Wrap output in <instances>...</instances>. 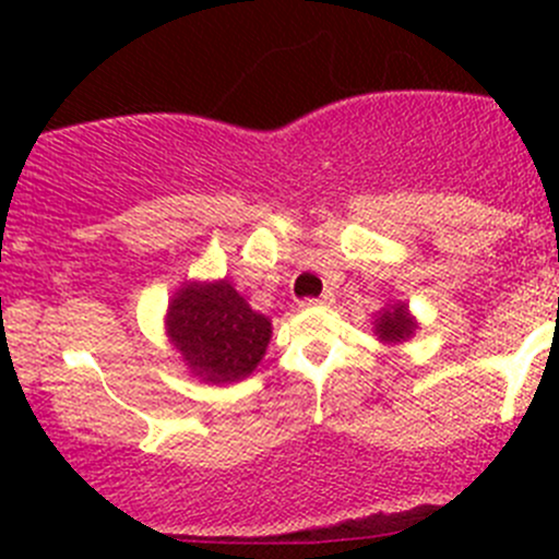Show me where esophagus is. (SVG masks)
I'll return each instance as SVG.
<instances>
[{
	"instance_id": "1",
	"label": "esophagus",
	"mask_w": 559,
	"mask_h": 559,
	"mask_svg": "<svg viewBox=\"0 0 559 559\" xmlns=\"http://www.w3.org/2000/svg\"><path fill=\"white\" fill-rule=\"evenodd\" d=\"M326 302H332L330 292H324V295H321V297H308V300H302V306L311 308V306H326Z\"/></svg>"
}]
</instances>
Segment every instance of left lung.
<instances>
[{
    "mask_svg": "<svg viewBox=\"0 0 559 559\" xmlns=\"http://www.w3.org/2000/svg\"><path fill=\"white\" fill-rule=\"evenodd\" d=\"M376 332H379L381 341L397 343V341H405V337L414 332V321L408 319L405 306H394V308H386V311L376 319Z\"/></svg>",
    "mask_w": 559,
    "mask_h": 559,
    "instance_id": "8db88e82",
    "label": "left lung"
}]
</instances>
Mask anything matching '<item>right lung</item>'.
<instances>
[{
  "mask_svg": "<svg viewBox=\"0 0 559 559\" xmlns=\"http://www.w3.org/2000/svg\"><path fill=\"white\" fill-rule=\"evenodd\" d=\"M167 326L191 373L213 384L246 379L270 343V321L227 281L180 289Z\"/></svg>",
  "mask_w": 559,
  "mask_h": 559,
  "instance_id": "add662e5",
  "label": "right lung"
}]
</instances>
